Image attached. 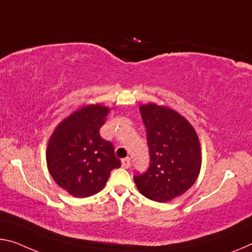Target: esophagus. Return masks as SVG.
<instances>
[{"instance_id": "1", "label": "esophagus", "mask_w": 252, "mask_h": 252, "mask_svg": "<svg viewBox=\"0 0 252 252\" xmlns=\"http://www.w3.org/2000/svg\"><path fill=\"white\" fill-rule=\"evenodd\" d=\"M122 163V167L123 168H129L130 165H131V161H130V158H123L121 160Z\"/></svg>"}]
</instances>
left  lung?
I'll list each match as a JSON object with an SVG mask.
<instances>
[{
    "label": "left lung",
    "instance_id": "left-lung-1",
    "mask_svg": "<svg viewBox=\"0 0 252 252\" xmlns=\"http://www.w3.org/2000/svg\"><path fill=\"white\" fill-rule=\"evenodd\" d=\"M147 129L150 166L134 176L138 190L151 201L169 202L189 190L202 166L198 135L187 120L170 107L140 105Z\"/></svg>",
    "mask_w": 252,
    "mask_h": 252
}]
</instances>
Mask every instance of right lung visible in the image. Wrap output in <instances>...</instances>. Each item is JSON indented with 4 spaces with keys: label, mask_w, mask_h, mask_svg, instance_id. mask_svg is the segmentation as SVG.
Instances as JSON below:
<instances>
[{
    "label": "right lung",
    "mask_w": 252,
    "mask_h": 252,
    "mask_svg": "<svg viewBox=\"0 0 252 252\" xmlns=\"http://www.w3.org/2000/svg\"><path fill=\"white\" fill-rule=\"evenodd\" d=\"M110 107L90 104L76 110L56 126L48 141V170L59 187L77 198L104 189L111 170L121 161L114 147L99 135Z\"/></svg>",
    "instance_id": "1"
}]
</instances>
